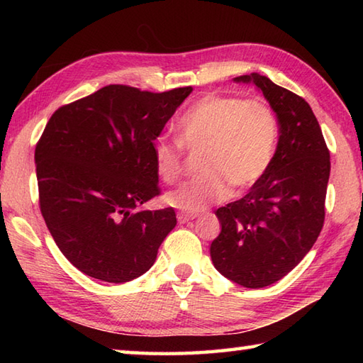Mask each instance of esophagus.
<instances>
[{
	"instance_id": "34e87169",
	"label": "esophagus",
	"mask_w": 363,
	"mask_h": 363,
	"mask_svg": "<svg viewBox=\"0 0 363 363\" xmlns=\"http://www.w3.org/2000/svg\"><path fill=\"white\" fill-rule=\"evenodd\" d=\"M195 218H196V215H194V213H186V212L177 213V223H179V225H186V223L194 221Z\"/></svg>"
}]
</instances>
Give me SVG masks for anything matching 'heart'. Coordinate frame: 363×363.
Wrapping results in <instances>:
<instances>
[{
	"label": "heart",
	"mask_w": 363,
	"mask_h": 363,
	"mask_svg": "<svg viewBox=\"0 0 363 363\" xmlns=\"http://www.w3.org/2000/svg\"><path fill=\"white\" fill-rule=\"evenodd\" d=\"M176 133L181 145L164 135L154 142V169L164 182H174L182 172V148L201 150V174L164 196L168 206L196 213L223 201L229 189L240 195L256 186L272 165L279 128L262 99L206 95L182 113Z\"/></svg>",
	"instance_id": "1"
}]
</instances>
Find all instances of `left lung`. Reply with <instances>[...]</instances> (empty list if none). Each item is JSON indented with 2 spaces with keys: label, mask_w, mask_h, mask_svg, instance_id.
<instances>
[{
  "label": "left lung",
  "mask_w": 363,
  "mask_h": 363,
  "mask_svg": "<svg viewBox=\"0 0 363 363\" xmlns=\"http://www.w3.org/2000/svg\"><path fill=\"white\" fill-rule=\"evenodd\" d=\"M254 84L279 126L267 173L238 201L215 212L221 233L211 245L218 272L246 289H262L290 273L321 233L330 173L329 150L306 99L259 73L234 78Z\"/></svg>",
  "instance_id": "1"
}]
</instances>
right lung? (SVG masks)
I'll return each instance as SVG.
<instances>
[{
  "label": "right lung",
  "mask_w": 363,
  "mask_h": 363,
  "mask_svg": "<svg viewBox=\"0 0 363 363\" xmlns=\"http://www.w3.org/2000/svg\"><path fill=\"white\" fill-rule=\"evenodd\" d=\"M191 90L112 84L46 123L35 146L40 211L60 252L84 274L123 284L156 262L174 209L134 211L160 194L154 140Z\"/></svg>",
  "instance_id": "add662e5"
}]
</instances>
